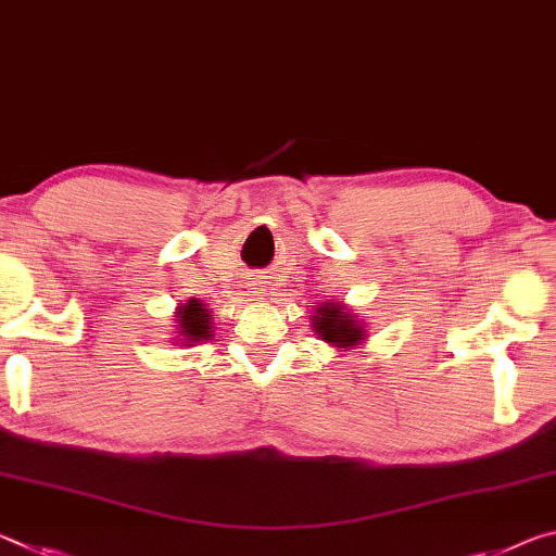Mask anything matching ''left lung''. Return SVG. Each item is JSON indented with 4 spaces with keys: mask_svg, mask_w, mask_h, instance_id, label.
I'll return each mask as SVG.
<instances>
[{
    "mask_svg": "<svg viewBox=\"0 0 556 556\" xmlns=\"http://www.w3.org/2000/svg\"><path fill=\"white\" fill-rule=\"evenodd\" d=\"M317 313L320 317L315 315L313 327L325 342L338 344V348H352L362 340V325L352 315H344L340 305L327 303Z\"/></svg>",
    "mask_w": 556,
    "mask_h": 556,
    "instance_id": "obj_1",
    "label": "left lung"
}]
</instances>
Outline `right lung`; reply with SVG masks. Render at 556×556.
Masks as SVG:
<instances>
[{"label": "right lung", "instance_id": "right-lung-1", "mask_svg": "<svg viewBox=\"0 0 556 556\" xmlns=\"http://www.w3.org/2000/svg\"><path fill=\"white\" fill-rule=\"evenodd\" d=\"M179 327H181V334H185L187 340L199 342V340H206L208 338V323H212V317H208V311L202 305L197 303V300H189L187 305H181V313H179Z\"/></svg>", "mask_w": 556, "mask_h": 556}]
</instances>
